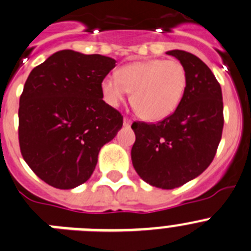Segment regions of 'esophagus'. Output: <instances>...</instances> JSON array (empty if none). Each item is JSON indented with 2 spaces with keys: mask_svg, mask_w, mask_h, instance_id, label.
Instances as JSON below:
<instances>
[{
  "mask_svg": "<svg viewBox=\"0 0 251 251\" xmlns=\"http://www.w3.org/2000/svg\"><path fill=\"white\" fill-rule=\"evenodd\" d=\"M123 124H124V126H126V127H129L130 124H132V119L127 118V117H124V119H123Z\"/></svg>",
  "mask_w": 251,
  "mask_h": 251,
  "instance_id": "34e87169",
  "label": "esophagus"
}]
</instances>
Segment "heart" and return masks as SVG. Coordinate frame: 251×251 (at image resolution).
<instances>
[{
  "instance_id": "b5f03b06",
  "label": "heart",
  "mask_w": 251,
  "mask_h": 251,
  "mask_svg": "<svg viewBox=\"0 0 251 251\" xmlns=\"http://www.w3.org/2000/svg\"><path fill=\"white\" fill-rule=\"evenodd\" d=\"M188 75L177 60L152 59L122 66L118 77L107 76L102 80L103 99L117 107L127 92L140 118L157 122L170 117L177 109L187 90Z\"/></svg>"
}]
</instances>
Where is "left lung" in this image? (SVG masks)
Returning a JSON list of instances; mask_svg holds the SVG:
<instances>
[{"label": "left lung", "mask_w": 251, "mask_h": 251, "mask_svg": "<svg viewBox=\"0 0 251 251\" xmlns=\"http://www.w3.org/2000/svg\"><path fill=\"white\" fill-rule=\"evenodd\" d=\"M186 68L187 90L177 109L157 123L134 122L132 163L138 175L155 187L171 190L201 175L217 152L223 132L222 88L200 58L170 50Z\"/></svg>", "instance_id": "8db88e82"}]
</instances>
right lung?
<instances>
[{"mask_svg": "<svg viewBox=\"0 0 251 251\" xmlns=\"http://www.w3.org/2000/svg\"><path fill=\"white\" fill-rule=\"evenodd\" d=\"M114 66L108 56L60 50L30 71L20 99V148L48 185L70 190L86 182L101 148L123 126L102 100V80Z\"/></svg>", "mask_w": 251, "mask_h": 251, "instance_id": "obj_1", "label": "right lung"}]
</instances>
